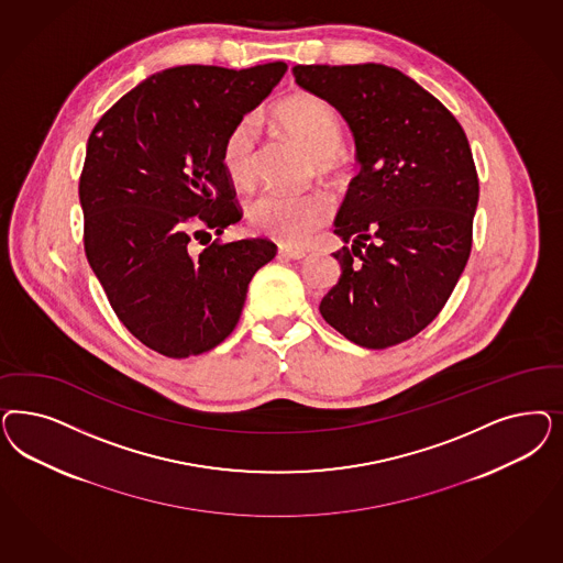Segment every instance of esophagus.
Here are the masks:
<instances>
[{
    "label": "esophagus",
    "mask_w": 563,
    "mask_h": 563,
    "mask_svg": "<svg viewBox=\"0 0 563 563\" xmlns=\"http://www.w3.org/2000/svg\"><path fill=\"white\" fill-rule=\"evenodd\" d=\"M279 254H282V256H286V258H294V261H300V258H305V256H307L305 251H300V249H290V246H279Z\"/></svg>",
    "instance_id": "1"
}]
</instances>
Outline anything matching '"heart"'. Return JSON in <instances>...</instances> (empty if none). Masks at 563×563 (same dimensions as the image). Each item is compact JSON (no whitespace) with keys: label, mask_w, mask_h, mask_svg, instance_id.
Masks as SVG:
<instances>
[{"label":"heart","mask_w":563,"mask_h":563,"mask_svg":"<svg viewBox=\"0 0 563 563\" xmlns=\"http://www.w3.org/2000/svg\"><path fill=\"white\" fill-rule=\"evenodd\" d=\"M277 122L314 155L321 172H333L342 165L344 130L335 109L312 92H294L275 109ZM256 122L244 115L225 132L219 145V164L225 178L238 188H249L256 167ZM246 218L254 230L284 244H307L331 218V199L321 190L286 195L263 192L246 205Z\"/></svg>","instance_id":"b5f03b06"}]
</instances>
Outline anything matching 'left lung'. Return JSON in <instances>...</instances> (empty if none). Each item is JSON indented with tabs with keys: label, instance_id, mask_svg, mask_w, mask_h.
<instances>
[{
	"label": "left lung",
	"instance_id": "1",
	"mask_svg": "<svg viewBox=\"0 0 563 563\" xmlns=\"http://www.w3.org/2000/svg\"><path fill=\"white\" fill-rule=\"evenodd\" d=\"M305 91L344 115L361 172L335 219L340 282L321 314L354 344L415 338L452 296L472 249L478 176L471 145L439 99L383 64L294 66Z\"/></svg>",
	"mask_w": 563,
	"mask_h": 563
}]
</instances>
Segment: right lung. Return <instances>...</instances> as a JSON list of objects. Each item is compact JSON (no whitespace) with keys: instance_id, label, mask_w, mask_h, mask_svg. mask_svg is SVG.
<instances>
[{"instance_id":"obj_1","label":"right lung","mask_w":563,"mask_h":563,"mask_svg":"<svg viewBox=\"0 0 563 563\" xmlns=\"http://www.w3.org/2000/svg\"><path fill=\"white\" fill-rule=\"evenodd\" d=\"M286 70L284 62L169 68L92 128L78 181L85 253L122 325L167 358L221 344L254 273L277 253L267 238L213 235L242 218L219 145Z\"/></svg>"}]
</instances>
